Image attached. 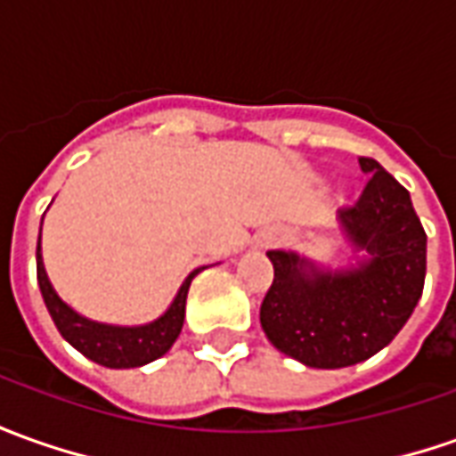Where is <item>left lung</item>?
Masks as SVG:
<instances>
[{"mask_svg":"<svg viewBox=\"0 0 456 456\" xmlns=\"http://www.w3.org/2000/svg\"><path fill=\"white\" fill-rule=\"evenodd\" d=\"M359 167L367 184L337 219L367 259L332 272L297 252H267L274 281L259 309L262 330L287 357L317 370L377 354L407 324L424 289L427 234L410 191L370 157H359Z\"/></svg>","mask_w":456,"mask_h":456,"instance_id":"left-lung-1","label":"left lung"}]
</instances>
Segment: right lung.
Wrapping results in <instances>:
<instances>
[{
    "instance_id": "add662e5",
    "label": "right lung",
    "mask_w": 456,
    "mask_h": 456,
    "mask_svg": "<svg viewBox=\"0 0 456 456\" xmlns=\"http://www.w3.org/2000/svg\"><path fill=\"white\" fill-rule=\"evenodd\" d=\"M39 241H42V229H39ZM202 269L204 267L194 269L187 280L182 281L175 302L159 319H154L150 324H139V327H114V324H102V322H92V319L77 314L72 306L59 299V294L52 289V284L46 280L42 247L37 244V281H39L45 305L57 324L59 334L74 349H79L86 359L97 362L102 367H110V370L142 367L172 349L176 337L182 332V324H184L189 284Z\"/></svg>"
}]
</instances>
